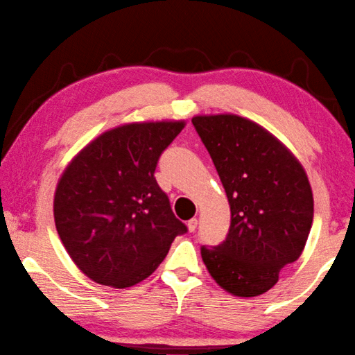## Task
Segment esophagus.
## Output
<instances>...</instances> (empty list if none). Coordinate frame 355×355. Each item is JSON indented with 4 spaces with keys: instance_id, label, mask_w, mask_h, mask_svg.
<instances>
[{
    "instance_id": "obj_1",
    "label": "esophagus",
    "mask_w": 355,
    "mask_h": 355,
    "mask_svg": "<svg viewBox=\"0 0 355 355\" xmlns=\"http://www.w3.org/2000/svg\"><path fill=\"white\" fill-rule=\"evenodd\" d=\"M187 226H189V231L193 232V231L196 230V226H198V220H196V218H190Z\"/></svg>"
}]
</instances>
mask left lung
Listing matches in <instances>:
<instances>
[{"mask_svg":"<svg viewBox=\"0 0 355 355\" xmlns=\"http://www.w3.org/2000/svg\"><path fill=\"white\" fill-rule=\"evenodd\" d=\"M228 196L231 225L217 247H201L209 274L237 297L269 291L304 252L313 191L304 166L264 127L237 114L193 116Z\"/></svg>","mask_w":355,"mask_h":355,"instance_id":"8db88e82","label":"left lung"}]
</instances>
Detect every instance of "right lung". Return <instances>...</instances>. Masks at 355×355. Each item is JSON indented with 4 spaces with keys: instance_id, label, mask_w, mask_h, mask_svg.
I'll list each match as a JSON object with an SVG mask.
<instances>
[{
    "instance_id": "right-lung-1",
    "label": "right lung",
    "mask_w": 355,
    "mask_h": 355,
    "mask_svg": "<svg viewBox=\"0 0 355 355\" xmlns=\"http://www.w3.org/2000/svg\"><path fill=\"white\" fill-rule=\"evenodd\" d=\"M185 121L130 123L80 150L56 185V231L75 266L92 282L130 288L165 259L187 232L154 171Z\"/></svg>"
}]
</instances>
